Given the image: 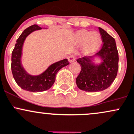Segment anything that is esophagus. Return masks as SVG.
Wrapping results in <instances>:
<instances>
[{
    "mask_svg": "<svg viewBox=\"0 0 134 134\" xmlns=\"http://www.w3.org/2000/svg\"><path fill=\"white\" fill-rule=\"evenodd\" d=\"M68 60L69 63H73L75 61V56L73 55H71L68 58Z\"/></svg>",
    "mask_w": 134,
    "mask_h": 134,
    "instance_id": "1",
    "label": "esophagus"
}]
</instances>
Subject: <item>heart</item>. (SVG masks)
<instances>
[{"mask_svg":"<svg viewBox=\"0 0 134 134\" xmlns=\"http://www.w3.org/2000/svg\"><path fill=\"white\" fill-rule=\"evenodd\" d=\"M75 39L79 43H83V52L85 55L96 53L100 49L103 43L102 37L96 31H89L82 30L76 32Z\"/></svg>","mask_w":134,"mask_h":134,"instance_id":"b5f03b06","label":"heart"}]
</instances>
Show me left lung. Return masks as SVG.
Masks as SVG:
<instances>
[{"mask_svg": "<svg viewBox=\"0 0 134 134\" xmlns=\"http://www.w3.org/2000/svg\"><path fill=\"white\" fill-rule=\"evenodd\" d=\"M103 42L101 49L93 56L77 59L81 71L76 79L77 87L87 92H99L108 88L113 82L118 70V52L115 38L99 27ZM96 58L101 59L96 64Z\"/></svg>", "mask_w": 134, "mask_h": 134, "instance_id": "obj_1", "label": "left lung"}]
</instances>
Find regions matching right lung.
Returning <instances> with one entry per match:
<instances>
[{"label": "right lung", "instance_id": "1", "mask_svg": "<svg viewBox=\"0 0 134 134\" xmlns=\"http://www.w3.org/2000/svg\"><path fill=\"white\" fill-rule=\"evenodd\" d=\"M41 29V27L37 25H34L25 29L16 40L14 49L12 52L11 70L16 83L22 89L33 92L49 89L54 83L57 73L62 68L69 64L68 59H64L52 64L46 71L38 75H31L25 71L21 64L22 49L24 42L33 31Z\"/></svg>", "mask_w": 134, "mask_h": 134}]
</instances>
